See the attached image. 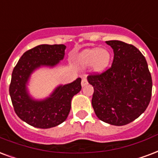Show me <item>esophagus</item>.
<instances>
[{"label": "esophagus", "mask_w": 158, "mask_h": 158, "mask_svg": "<svg viewBox=\"0 0 158 158\" xmlns=\"http://www.w3.org/2000/svg\"><path fill=\"white\" fill-rule=\"evenodd\" d=\"M88 83V81H87V79L86 78H83L82 80H81V86H85L86 85H87Z\"/></svg>", "instance_id": "esophagus-1"}]
</instances>
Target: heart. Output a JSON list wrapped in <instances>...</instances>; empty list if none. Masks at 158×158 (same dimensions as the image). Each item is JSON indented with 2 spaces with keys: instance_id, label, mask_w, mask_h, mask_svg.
<instances>
[{
  "instance_id": "1",
  "label": "heart",
  "mask_w": 158,
  "mask_h": 158,
  "mask_svg": "<svg viewBox=\"0 0 158 158\" xmlns=\"http://www.w3.org/2000/svg\"><path fill=\"white\" fill-rule=\"evenodd\" d=\"M111 58V52L108 50L92 48L83 51L78 60L83 66H90L94 64L95 71L102 72L108 67Z\"/></svg>"
}]
</instances>
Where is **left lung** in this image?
<instances>
[{
	"mask_svg": "<svg viewBox=\"0 0 158 158\" xmlns=\"http://www.w3.org/2000/svg\"><path fill=\"white\" fill-rule=\"evenodd\" d=\"M113 49L111 66L92 73L88 82L94 88L92 105L104 123L123 126L145 111L151 101L152 81L144 56L137 47L121 41H107Z\"/></svg>",
	"mask_w": 158,
	"mask_h": 158,
	"instance_id": "1",
	"label": "left lung"
}]
</instances>
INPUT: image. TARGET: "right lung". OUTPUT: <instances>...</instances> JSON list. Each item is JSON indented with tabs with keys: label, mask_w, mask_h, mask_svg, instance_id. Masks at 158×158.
<instances>
[{
	"label": "right lung",
	"mask_w": 158,
	"mask_h": 158,
	"mask_svg": "<svg viewBox=\"0 0 158 158\" xmlns=\"http://www.w3.org/2000/svg\"><path fill=\"white\" fill-rule=\"evenodd\" d=\"M65 45H39L25 52L14 67L9 92L16 115L27 124L37 128H51L68 117L73 96L81 89V79L61 85L44 100L30 97L27 85L31 74L42 66H56L65 56Z\"/></svg>",
	"instance_id": "right-lung-1"
}]
</instances>
